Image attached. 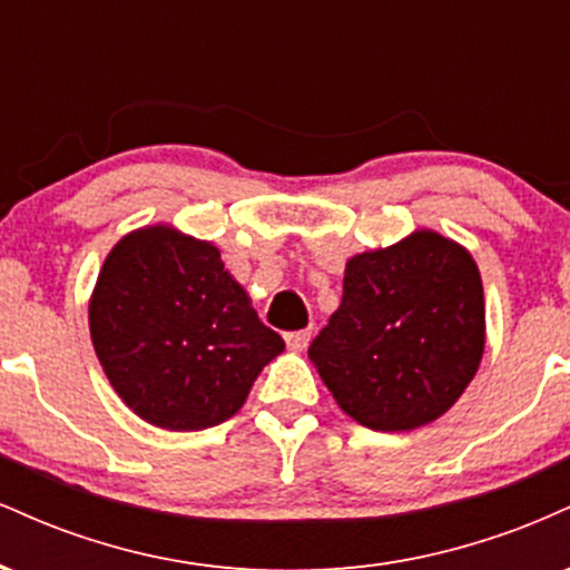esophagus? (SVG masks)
Instances as JSON below:
<instances>
[{
    "label": "esophagus",
    "instance_id": "obj_1",
    "mask_svg": "<svg viewBox=\"0 0 570 570\" xmlns=\"http://www.w3.org/2000/svg\"><path fill=\"white\" fill-rule=\"evenodd\" d=\"M284 340H286V345H289L292 351H305V348H307V343H311V330L286 332Z\"/></svg>",
    "mask_w": 570,
    "mask_h": 570
}]
</instances>
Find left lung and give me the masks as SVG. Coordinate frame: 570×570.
<instances>
[{"instance_id":"left-lung-1","label":"left lung","mask_w":570,"mask_h":570,"mask_svg":"<svg viewBox=\"0 0 570 570\" xmlns=\"http://www.w3.org/2000/svg\"><path fill=\"white\" fill-rule=\"evenodd\" d=\"M485 351V294L474 257L436 230L345 263L343 303L307 348L345 415L412 431L444 415Z\"/></svg>"}]
</instances>
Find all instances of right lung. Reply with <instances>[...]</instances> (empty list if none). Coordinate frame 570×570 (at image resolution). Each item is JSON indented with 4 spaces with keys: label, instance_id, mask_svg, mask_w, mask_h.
Listing matches in <instances>:
<instances>
[{
    "label": "right lung",
    "instance_id": "1",
    "mask_svg": "<svg viewBox=\"0 0 570 570\" xmlns=\"http://www.w3.org/2000/svg\"><path fill=\"white\" fill-rule=\"evenodd\" d=\"M88 322L117 396L168 431L233 417L265 364L284 351L225 271L219 248L171 225L117 240L90 294Z\"/></svg>",
    "mask_w": 570,
    "mask_h": 570
}]
</instances>
